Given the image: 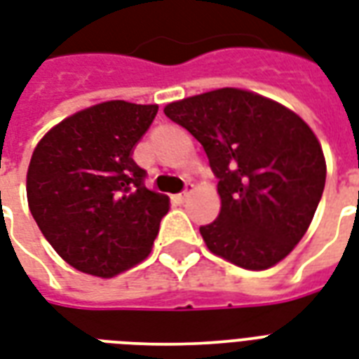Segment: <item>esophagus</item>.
Instances as JSON below:
<instances>
[{
	"label": "esophagus",
	"instance_id": "34e87169",
	"mask_svg": "<svg viewBox=\"0 0 359 359\" xmlns=\"http://www.w3.org/2000/svg\"><path fill=\"white\" fill-rule=\"evenodd\" d=\"M190 194L191 191L190 190H184V191H180V194H177V196H173V201L175 203H184L186 199L190 198Z\"/></svg>",
	"mask_w": 359,
	"mask_h": 359
}]
</instances>
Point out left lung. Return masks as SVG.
<instances>
[{
  "label": "left lung",
  "mask_w": 359,
  "mask_h": 359,
  "mask_svg": "<svg viewBox=\"0 0 359 359\" xmlns=\"http://www.w3.org/2000/svg\"><path fill=\"white\" fill-rule=\"evenodd\" d=\"M198 139L218 177L220 212L199 233L248 271L284 259L307 233L325 184L320 141L299 114L264 95L218 88L163 107Z\"/></svg>",
  "instance_id": "1"
}]
</instances>
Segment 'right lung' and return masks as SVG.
<instances>
[{
  "label": "right lung",
  "instance_id": "right-lung-1",
  "mask_svg": "<svg viewBox=\"0 0 359 359\" xmlns=\"http://www.w3.org/2000/svg\"><path fill=\"white\" fill-rule=\"evenodd\" d=\"M158 105L103 101L46 131L27 168V207L64 262L111 278L152 250L169 198L143 184L131 152Z\"/></svg>",
  "mask_w": 359,
  "mask_h": 359
}]
</instances>
